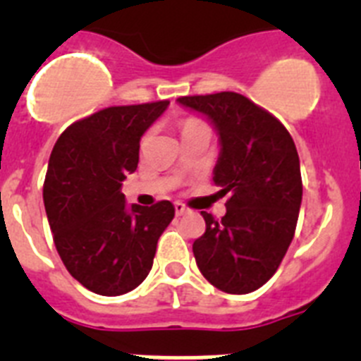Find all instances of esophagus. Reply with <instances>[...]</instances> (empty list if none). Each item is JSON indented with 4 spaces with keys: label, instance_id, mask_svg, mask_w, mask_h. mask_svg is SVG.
Listing matches in <instances>:
<instances>
[{
    "label": "esophagus",
    "instance_id": "obj_1",
    "mask_svg": "<svg viewBox=\"0 0 361 361\" xmlns=\"http://www.w3.org/2000/svg\"><path fill=\"white\" fill-rule=\"evenodd\" d=\"M188 209L183 202H175V213H177V215H184Z\"/></svg>",
    "mask_w": 361,
    "mask_h": 361
}]
</instances>
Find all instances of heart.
Listing matches in <instances>:
<instances>
[{"label":"heart","instance_id":"b5f03b06","mask_svg":"<svg viewBox=\"0 0 361 361\" xmlns=\"http://www.w3.org/2000/svg\"><path fill=\"white\" fill-rule=\"evenodd\" d=\"M191 124H199V123H197V121H186L183 128H186V126H191Z\"/></svg>","mask_w":361,"mask_h":361}]
</instances>
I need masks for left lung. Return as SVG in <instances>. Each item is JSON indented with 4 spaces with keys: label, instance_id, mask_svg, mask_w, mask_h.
Instances as JSON below:
<instances>
[{
    "label": "left lung",
    "instance_id": "obj_1",
    "mask_svg": "<svg viewBox=\"0 0 361 361\" xmlns=\"http://www.w3.org/2000/svg\"><path fill=\"white\" fill-rule=\"evenodd\" d=\"M177 101L215 126L220 153L213 183L229 197L220 220L200 212L206 231L193 242L197 266L220 291L245 295L275 275L295 237L302 204L298 152L286 126L244 95Z\"/></svg>",
    "mask_w": 361,
    "mask_h": 361
}]
</instances>
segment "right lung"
Listing matches in <instances>:
<instances>
[{
	"mask_svg": "<svg viewBox=\"0 0 361 361\" xmlns=\"http://www.w3.org/2000/svg\"><path fill=\"white\" fill-rule=\"evenodd\" d=\"M170 101L110 106L75 121L57 139L43 184L54 244L70 275L92 293L119 296L148 276L157 240L175 216L170 200L126 206V173L139 142Z\"/></svg>",
	"mask_w": 361,
	"mask_h": 361,
	"instance_id": "right-lung-1",
	"label": "right lung"
}]
</instances>
